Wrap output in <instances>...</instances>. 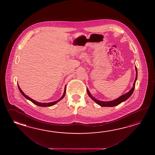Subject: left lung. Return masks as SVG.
Instances as JSON below:
<instances>
[{
    "instance_id": "1",
    "label": "left lung",
    "mask_w": 155,
    "mask_h": 155,
    "mask_svg": "<svg viewBox=\"0 0 155 155\" xmlns=\"http://www.w3.org/2000/svg\"><path fill=\"white\" fill-rule=\"evenodd\" d=\"M135 69H136V78H135V81L134 82L133 87L127 93H126L125 94L120 96L119 98L115 99L114 100H112V101H100V100L95 99L94 97H92V95L90 94V93L89 92V90L87 89V92L88 95L96 103H97L98 105L101 106H104V107H113V106L118 105L120 104H121V102H123V101H125L127 99H129V97L131 96L132 93H133L134 91L135 83H136V81L137 78V68L136 66H135Z\"/></svg>"
}]
</instances>
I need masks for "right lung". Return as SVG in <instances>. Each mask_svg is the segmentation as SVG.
Returning <instances> with one entry per match:
<instances>
[{"label":"right lung","mask_w":155,"mask_h":155,"mask_svg":"<svg viewBox=\"0 0 155 155\" xmlns=\"http://www.w3.org/2000/svg\"><path fill=\"white\" fill-rule=\"evenodd\" d=\"M18 88H19V91H20V92L21 93V94L23 95L26 98V99H28V100H29L30 101H31V102H33V104H35L37 106H41V107H48V106H51L54 105L55 104H56L57 102H58V101H59L60 100H61V99H63L64 98V97L65 96V93H66V86H65V90H64V94H63V96H61V97L60 98V99H59L58 100H57V101H54V102H49V103H41V102H37L36 101H35V100H34L32 99H31V98H30L29 97H28V96L26 95L23 92V91L21 90V89L20 88V87L19 86V85H18Z\"/></svg>","instance_id":"1"}]
</instances>
